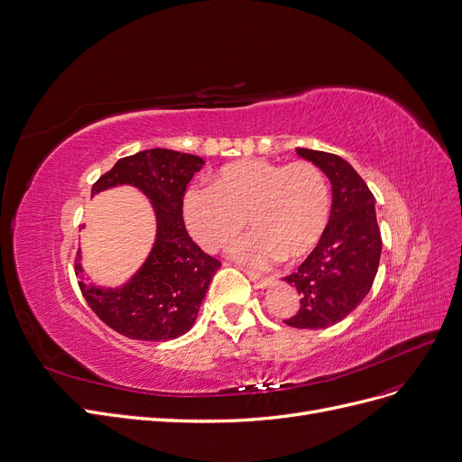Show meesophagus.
Returning a JSON list of instances; mask_svg holds the SVG:
<instances>
[{"mask_svg":"<svg viewBox=\"0 0 462 462\" xmlns=\"http://www.w3.org/2000/svg\"><path fill=\"white\" fill-rule=\"evenodd\" d=\"M245 274L249 276V280L254 283V287L257 289H263V287L270 285V282H272V278L263 276V274H254V272H249V270H245Z\"/></svg>","mask_w":462,"mask_h":462,"instance_id":"esophagus-1","label":"esophagus"}]
</instances>
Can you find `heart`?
<instances>
[{"label": "heart", "instance_id": "1", "mask_svg": "<svg viewBox=\"0 0 462 462\" xmlns=\"http://www.w3.org/2000/svg\"><path fill=\"white\" fill-rule=\"evenodd\" d=\"M331 199L326 175L310 162L276 163L240 160L220 167L211 186H192L184 196V220L205 251L230 247L240 263L268 268L312 253L329 225Z\"/></svg>", "mask_w": 462, "mask_h": 462}]
</instances>
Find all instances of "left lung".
<instances>
[{
	"mask_svg": "<svg viewBox=\"0 0 462 462\" xmlns=\"http://www.w3.org/2000/svg\"><path fill=\"white\" fill-rule=\"evenodd\" d=\"M297 153L328 175L333 205L321 242L297 272L283 278L300 295L299 310L283 323L323 329L345 319L365 299L377 276L383 240L374 196L354 167L329 152L299 148Z\"/></svg>",
	"mask_w": 462,
	"mask_h": 462,
	"instance_id": "obj_1",
	"label": "left lung"
}]
</instances>
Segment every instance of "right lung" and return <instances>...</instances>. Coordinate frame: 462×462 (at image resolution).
<instances>
[{
  "label": "right lung",
  "instance_id": "add662e5",
  "mask_svg": "<svg viewBox=\"0 0 462 462\" xmlns=\"http://www.w3.org/2000/svg\"><path fill=\"white\" fill-rule=\"evenodd\" d=\"M201 165L203 160L192 153L152 148L122 158L93 184V194L116 184L141 188L158 217L156 244L129 283L100 289L78 282L91 310L119 335L160 343L194 326L199 304L220 266L218 259L192 242L182 218L186 184ZM76 276H81L78 259Z\"/></svg>",
  "mask_w": 462,
  "mask_h": 462
}]
</instances>
